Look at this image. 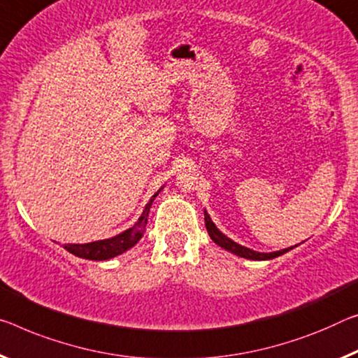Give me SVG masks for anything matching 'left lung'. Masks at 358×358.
Wrapping results in <instances>:
<instances>
[{
	"mask_svg": "<svg viewBox=\"0 0 358 358\" xmlns=\"http://www.w3.org/2000/svg\"><path fill=\"white\" fill-rule=\"evenodd\" d=\"M205 225H206V230L208 234H210L211 240L214 243L221 246V248L227 250L230 252H234V255L240 256V257H246V259H252V261H267V259H273V257L277 256H282L285 252H288L289 250H293L294 246H291V248H285V250H280V251H275V252H257V251H252L250 248H245V246H241L238 243H235L234 240H230L225 236L222 232H219V229L216 225L213 224L211 217L208 216V213L205 211Z\"/></svg>",
	"mask_w": 358,
	"mask_h": 358,
	"instance_id": "8db88e82",
	"label": "left lung"
}]
</instances>
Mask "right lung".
<instances>
[{
  "instance_id": "obj_1",
  "label": "right lung",
  "mask_w": 358,
  "mask_h": 358,
  "mask_svg": "<svg viewBox=\"0 0 358 358\" xmlns=\"http://www.w3.org/2000/svg\"><path fill=\"white\" fill-rule=\"evenodd\" d=\"M160 190H158L157 194L150 198V201L145 205L144 213L141 214L139 221H137L131 229L124 230V232L118 234L117 236H112V238L92 241V243H85V245H71L70 243V245H64V248L69 252H71V255L83 257V259H90V261L112 259V257L122 255V252L128 251L129 248H133V246L142 238V235H144V232H145L148 211H150L152 201L155 200L158 194H160Z\"/></svg>"
}]
</instances>
